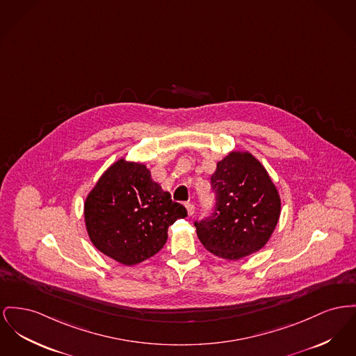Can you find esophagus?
<instances>
[{
	"label": "esophagus",
	"instance_id": "esophagus-1",
	"mask_svg": "<svg viewBox=\"0 0 356 356\" xmlns=\"http://www.w3.org/2000/svg\"><path fill=\"white\" fill-rule=\"evenodd\" d=\"M186 209H187V212H188L189 216H192V215L195 213V206H193V204L187 203V204H186Z\"/></svg>",
	"mask_w": 356,
	"mask_h": 356
}]
</instances>
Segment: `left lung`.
<instances>
[{"label": "left lung", "instance_id": "8db88e82", "mask_svg": "<svg viewBox=\"0 0 356 356\" xmlns=\"http://www.w3.org/2000/svg\"><path fill=\"white\" fill-rule=\"evenodd\" d=\"M211 184L215 211L195 223L202 245L229 261L261 250L281 213V197L266 168L248 150H231L216 163Z\"/></svg>", "mask_w": 356, "mask_h": 356}]
</instances>
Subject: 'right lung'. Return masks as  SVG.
Here are the masks:
<instances>
[{"label": "right lung", "instance_id": "1", "mask_svg": "<svg viewBox=\"0 0 356 356\" xmlns=\"http://www.w3.org/2000/svg\"><path fill=\"white\" fill-rule=\"evenodd\" d=\"M83 213L91 243L111 259L133 266L163 249L168 227L186 218L187 209L172 202L145 164L122 157L87 193Z\"/></svg>", "mask_w": 356, "mask_h": 356}]
</instances>
